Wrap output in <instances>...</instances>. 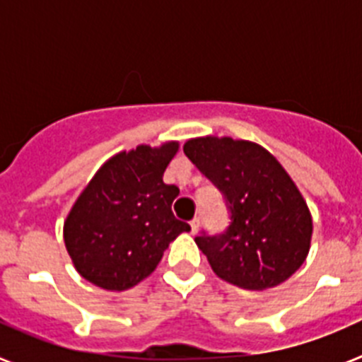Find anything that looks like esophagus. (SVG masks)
Segmentation results:
<instances>
[{"instance_id": "34e87169", "label": "esophagus", "mask_w": 362, "mask_h": 362, "mask_svg": "<svg viewBox=\"0 0 362 362\" xmlns=\"http://www.w3.org/2000/svg\"><path fill=\"white\" fill-rule=\"evenodd\" d=\"M199 225H201L199 217H194V219L190 221V228H192V233H197V230H199Z\"/></svg>"}]
</instances>
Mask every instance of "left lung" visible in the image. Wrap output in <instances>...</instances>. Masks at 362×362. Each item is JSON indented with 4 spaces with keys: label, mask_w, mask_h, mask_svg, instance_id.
<instances>
[{
    "label": "left lung",
    "mask_w": 362,
    "mask_h": 362,
    "mask_svg": "<svg viewBox=\"0 0 362 362\" xmlns=\"http://www.w3.org/2000/svg\"><path fill=\"white\" fill-rule=\"evenodd\" d=\"M183 150L223 194L230 214L225 232L196 238L212 270L246 290L288 279L308 255L312 217L279 161L263 146L232 137L190 139Z\"/></svg>",
    "instance_id": "1"
}]
</instances>
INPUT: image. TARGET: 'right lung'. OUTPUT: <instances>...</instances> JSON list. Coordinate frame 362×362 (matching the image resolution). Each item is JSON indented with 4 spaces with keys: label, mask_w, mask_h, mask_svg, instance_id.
I'll use <instances>...</instances> for the list:
<instances>
[{
    "label": "right lung",
    "mask_w": 362,
    "mask_h": 362,
    "mask_svg": "<svg viewBox=\"0 0 362 362\" xmlns=\"http://www.w3.org/2000/svg\"><path fill=\"white\" fill-rule=\"evenodd\" d=\"M177 143L137 146L108 159L65 221L76 270L105 290H129L148 277L163 252L190 225L175 219V185L163 183Z\"/></svg>",
    "instance_id": "1"
}]
</instances>
